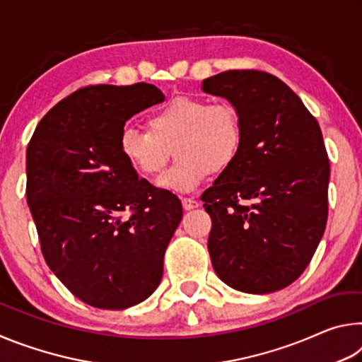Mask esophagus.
Wrapping results in <instances>:
<instances>
[{"label":"esophagus","instance_id":"34e87169","mask_svg":"<svg viewBox=\"0 0 362 362\" xmlns=\"http://www.w3.org/2000/svg\"><path fill=\"white\" fill-rule=\"evenodd\" d=\"M182 206L185 211H192V209H196V207L199 206V203L193 198H182Z\"/></svg>","mask_w":362,"mask_h":362}]
</instances>
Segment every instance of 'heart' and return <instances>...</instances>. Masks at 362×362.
Returning a JSON list of instances; mask_svg holds the SVG:
<instances>
[{
  "label": "heart",
  "mask_w": 362,
  "mask_h": 362,
  "mask_svg": "<svg viewBox=\"0 0 362 362\" xmlns=\"http://www.w3.org/2000/svg\"><path fill=\"white\" fill-rule=\"evenodd\" d=\"M148 131L126 126L118 146L134 169L155 175L166 166L170 153L175 163L158 179L173 192H193L207 175L222 174L236 163L243 148V126L230 103H209L179 95L148 115Z\"/></svg>",
  "instance_id": "heart-1"
}]
</instances>
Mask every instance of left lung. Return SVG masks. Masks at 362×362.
<instances>
[{
  "label": "left lung",
  "instance_id": "obj_1",
  "mask_svg": "<svg viewBox=\"0 0 362 362\" xmlns=\"http://www.w3.org/2000/svg\"><path fill=\"white\" fill-rule=\"evenodd\" d=\"M240 115L236 163L201 196L211 216L212 267L247 293L284 289L313 259L327 222L329 158L321 127L300 97L260 70H228L203 81Z\"/></svg>",
  "mask_w": 362,
  "mask_h": 362
}]
</instances>
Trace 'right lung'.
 <instances>
[{"mask_svg": "<svg viewBox=\"0 0 362 362\" xmlns=\"http://www.w3.org/2000/svg\"><path fill=\"white\" fill-rule=\"evenodd\" d=\"M164 100L156 86H86L60 100L27 146V203L47 267L102 310L148 298L182 203L139 179L121 155L126 121Z\"/></svg>", "mask_w": 362, "mask_h": 362, "instance_id": "right-lung-1", "label": "right lung"}]
</instances>
